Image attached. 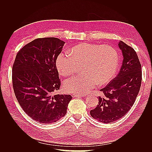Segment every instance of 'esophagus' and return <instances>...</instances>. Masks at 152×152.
<instances>
[{
    "instance_id": "34e87169",
    "label": "esophagus",
    "mask_w": 152,
    "mask_h": 152,
    "mask_svg": "<svg viewBox=\"0 0 152 152\" xmlns=\"http://www.w3.org/2000/svg\"><path fill=\"white\" fill-rule=\"evenodd\" d=\"M73 98H75V97H85V95H79V94H73L72 95Z\"/></svg>"
}]
</instances>
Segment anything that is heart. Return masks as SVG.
Here are the masks:
<instances>
[{"instance_id": "heart-1", "label": "heart", "mask_w": 152, "mask_h": 152, "mask_svg": "<svg viewBox=\"0 0 152 152\" xmlns=\"http://www.w3.org/2000/svg\"><path fill=\"white\" fill-rule=\"evenodd\" d=\"M82 64L84 73L64 82V88L69 93L87 94L99 83L111 80L118 64V53L110 45L82 43L72 48L70 52L60 53L56 59L58 70L63 76L73 74Z\"/></svg>"}]
</instances>
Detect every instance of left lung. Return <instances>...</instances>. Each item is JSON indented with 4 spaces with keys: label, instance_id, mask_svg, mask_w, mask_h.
Listing matches in <instances>:
<instances>
[{
    "label": "left lung",
    "instance_id": "8db88e82",
    "mask_svg": "<svg viewBox=\"0 0 152 152\" xmlns=\"http://www.w3.org/2000/svg\"><path fill=\"white\" fill-rule=\"evenodd\" d=\"M123 62L116 77L110 81L99 96L98 104L90 111L91 117L101 122L110 123L121 118L134 104L140 89L141 65L134 49L122 41L118 43Z\"/></svg>",
    "mask_w": 152,
    "mask_h": 152
}]
</instances>
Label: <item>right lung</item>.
<instances>
[{
    "mask_svg": "<svg viewBox=\"0 0 152 152\" xmlns=\"http://www.w3.org/2000/svg\"><path fill=\"white\" fill-rule=\"evenodd\" d=\"M55 37L39 38L23 47L12 65V86L24 112L42 124L56 122L66 113L70 95L55 94L61 80L56 59L65 44Z\"/></svg>",
    "mask_w": 152,
    "mask_h": 152,
    "instance_id": "add662e5",
    "label": "right lung"
}]
</instances>
